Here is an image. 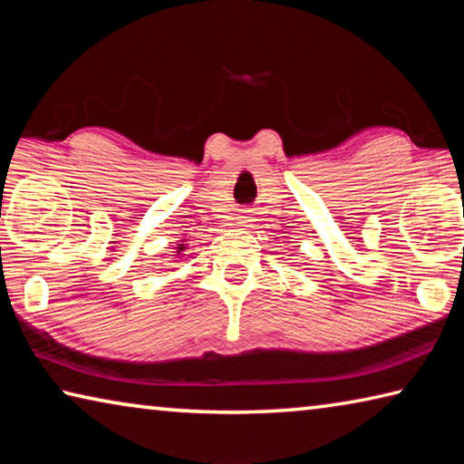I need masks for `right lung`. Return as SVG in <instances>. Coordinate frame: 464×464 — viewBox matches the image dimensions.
Returning a JSON list of instances; mask_svg holds the SVG:
<instances>
[{"label": "right lung", "instance_id": "add662e5", "mask_svg": "<svg viewBox=\"0 0 464 464\" xmlns=\"http://www.w3.org/2000/svg\"><path fill=\"white\" fill-rule=\"evenodd\" d=\"M184 249H186V247H184V243H178V249L174 251V254H178V256H179V254H182Z\"/></svg>", "mask_w": 464, "mask_h": 464}]
</instances>
